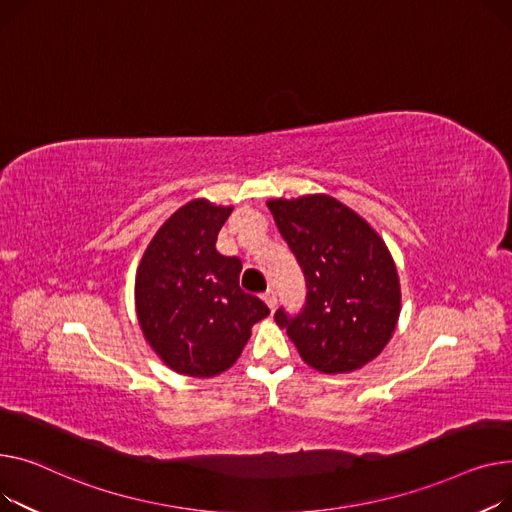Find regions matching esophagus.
I'll list each match as a JSON object with an SVG mask.
<instances>
[{
  "instance_id": "obj_1",
  "label": "esophagus",
  "mask_w": 512,
  "mask_h": 512,
  "mask_svg": "<svg viewBox=\"0 0 512 512\" xmlns=\"http://www.w3.org/2000/svg\"><path fill=\"white\" fill-rule=\"evenodd\" d=\"M262 299H264V304H266L270 310L277 308V293H275V289L264 291V293H262Z\"/></svg>"
}]
</instances>
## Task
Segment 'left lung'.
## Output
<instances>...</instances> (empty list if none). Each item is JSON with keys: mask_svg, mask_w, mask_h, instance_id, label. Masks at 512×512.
Here are the masks:
<instances>
[{"mask_svg": "<svg viewBox=\"0 0 512 512\" xmlns=\"http://www.w3.org/2000/svg\"><path fill=\"white\" fill-rule=\"evenodd\" d=\"M266 204L308 285L304 310L297 316L277 310V324L314 370L364 368L393 337L401 314L399 273L384 239L333 196Z\"/></svg>", "mask_w": 512, "mask_h": 512, "instance_id": "1", "label": "left lung"}]
</instances>
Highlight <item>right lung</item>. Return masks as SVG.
Returning <instances> with one entry per match:
<instances>
[{
    "label": "right lung",
    "instance_id": "obj_1",
    "mask_svg": "<svg viewBox=\"0 0 512 512\" xmlns=\"http://www.w3.org/2000/svg\"><path fill=\"white\" fill-rule=\"evenodd\" d=\"M233 206L196 198L159 227L136 270V316L161 362L177 374L213 378L242 355L270 310L239 287L242 260L217 252Z\"/></svg>",
    "mask_w": 512,
    "mask_h": 512
}]
</instances>
